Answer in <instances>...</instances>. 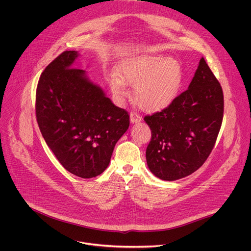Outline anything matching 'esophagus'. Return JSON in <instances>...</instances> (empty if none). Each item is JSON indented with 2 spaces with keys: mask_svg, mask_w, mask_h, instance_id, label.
I'll use <instances>...</instances> for the list:
<instances>
[{
  "mask_svg": "<svg viewBox=\"0 0 251 251\" xmlns=\"http://www.w3.org/2000/svg\"><path fill=\"white\" fill-rule=\"evenodd\" d=\"M130 120H131L132 123H138V122H140L142 120V117H141L140 114L132 111L130 113Z\"/></svg>",
  "mask_w": 251,
  "mask_h": 251,
  "instance_id": "esophagus-1",
  "label": "esophagus"
}]
</instances>
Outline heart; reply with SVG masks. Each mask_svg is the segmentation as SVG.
<instances>
[{
    "mask_svg": "<svg viewBox=\"0 0 251 251\" xmlns=\"http://www.w3.org/2000/svg\"><path fill=\"white\" fill-rule=\"evenodd\" d=\"M118 74L110 77L112 92L127 97V84L135 85L134 98L147 111L167 107L177 97L182 84V70L177 60L161 54H144L124 60Z\"/></svg>",
    "mask_w": 251,
    "mask_h": 251,
    "instance_id": "1",
    "label": "heart"
}]
</instances>
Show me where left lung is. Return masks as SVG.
Instances as JSON below:
<instances>
[{"label": "left lung", "instance_id": "left-lung-1", "mask_svg": "<svg viewBox=\"0 0 251 251\" xmlns=\"http://www.w3.org/2000/svg\"><path fill=\"white\" fill-rule=\"evenodd\" d=\"M223 113L222 87L202 57L189 89L144 118L151 130L146 151L150 170L165 181L197 171L214 148Z\"/></svg>", "mask_w": 251, "mask_h": 251}]
</instances>
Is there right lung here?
I'll return each instance as SVG.
<instances>
[{
  "mask_svg": "<svg viewBox=\"0 0 251 251\" xmlns=\"http://www.w3.org/2000/svg\"><path fill=\"white\" fill-rule=\"evenodd\" d=\"M77 56L76 50H65L46 67L38 82L35 108L42 136L60 164L89 179L107 168L130 120L85 70L72 67Z\"/></svg>",
  "mask_w": 251,
  "mask_h": 251,
  "instance_id": "right-lung-1",
  "label": "right lung"
}]
</instances>
